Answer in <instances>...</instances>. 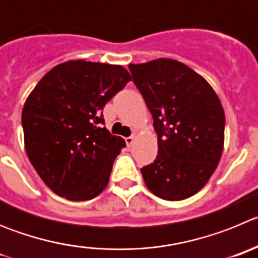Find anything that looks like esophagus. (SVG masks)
Instances as JSON below:
<instances>
[{"label":"esophagus","mask_w":258,"mask_h":258,"mask_svg":"<svg viewBox=\"0 0 258 258\" xmlns=\"http://www.w3.org/2000/svg\"><path fill=\"white\" fill-rule=\"evenodd\" d=\"M134 141H135L134 136H130V138H126V144H127V146H131L132 144H134Z\"/></svg>","instance_id":"34e87169"}]
</instances>
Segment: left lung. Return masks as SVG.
Listing matches in <instances>:
<instances>
[{"mask_svg":"<svg viewBox=\"0 0 258 258\" xmlns=\"http://www.w3.org/2000/svg\"><path fill=\"white\" fill-rule=\"evenodd\" d=\"M132 81L152 113L158 154L141 168L148 189L166 201L198 192L224 149L225 113L210 83L172 59L130 64Z\"/></svg>","mask_w":258,"mask_h":258,"instance_id":"8db88e82","label":"left lung"}]
</instances>
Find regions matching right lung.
Wrapping results in <instances>:
<instances>
[{
	"mask_svg": "<svg viewBox=\"0 0 258 258\" xmlns=\"http://www.w3.org/2000/svg\"><path fill=\"white\" fill-rule=\"evenodd\" d=\"M131 81L120 66L71 60L51 69L22 113L27 155L43 182L69 201H89L109 182L126 143L104 124L103 109Z\"/></svg>",
	"mask_w": 258,
	"mask_h": 258,
	"instance_id": "right-lung-1",
	"label": "right lung"
}]
</instances>
